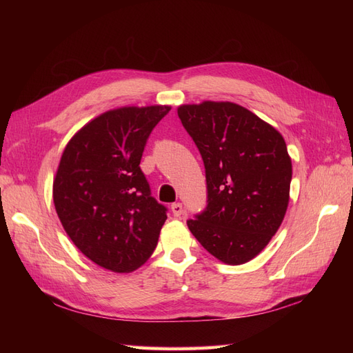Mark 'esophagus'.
<instances>
[{"label": "esophagus", "mask_w": 353, "mask_h": 353, "mask_svg": "<svg viewBox=\"0 0 353 353\" xmlns=\"http://www.w3.org/2000/svg\"><path fill=\"white\" fill-rule=\"evenodd\" d=\"M170 209H172V213H174V216H176V218H181L184 215V206H183V203H174L172 206H170Z\"/></svg>", "instance_id": "34e87169"}]
</instances>
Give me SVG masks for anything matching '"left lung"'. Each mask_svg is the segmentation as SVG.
Listing matches in <instances>:
<instances>
[{
    "instance_id": "left-lung-1",
    "label": "left lung",
    "mask_w": 353,
    "mask_h": 353,
    "mask_svg": "<svg viewBox=\"0 0 353 353\" xmlns=\"http://www.w3.org/2000/svg\"><path fill=\"white\" fill-rule=\"evenodd\" d=\"M206 174V208L187 225L210 254L230 265L253 259L284 219L292 160L281 134L234 103L178 109Z\"/></svg>"
}]
</instances>
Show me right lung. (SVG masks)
Segmentation results:
<instances>
[{
    "instance_id": "1",
    "label": "right lung",
    "mask_w": 353,
    "mask_h": 353,
    "mask_svg": "<svg viewBox=\"0 0 353 353\" xmlns=\"http://www.w3.org/2000/svg\"><path fill=\"white\" fill-rule=\"evenodd\" d=\"M168 105L122 108L95 117L63 152L52 199L63 228L88 259L131 272L154 252L168 208L153 196L140 162Z\"/></svg>"
}]
</instances>
